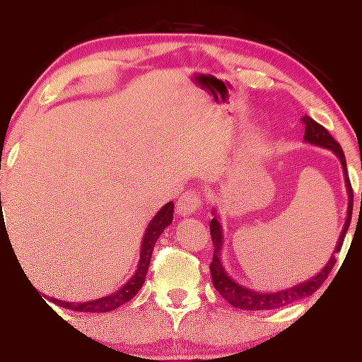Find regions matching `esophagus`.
<instances>
[{"label":"esophagus","mask_w":362,"mask_h":362,"mask_svg":"<svg viewBox=\"0 0 362 362\" xmlns=\"http://www.w3.org/2000/svg\"><path fill=\"white\" fill-rule=\"evenodd\" d=\"M177 213L182 216H189L192 213H198L203 208V198H201V192L196 189L186 191L185 194L180 196L177 199Z\"/></svg>","instance_id":"34e87169"}]
</instances>
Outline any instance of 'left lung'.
Segmentation results:
<instances>
[{"mask_svg":"<svg viewBox=\"0 0 362 362\" xmlns=\"http://www.w3.org/2000/svg\"><path fill=\"white\" fill-rule=\"evenodd\" d=\"M301 121H303V124L306 126V129H304V141H308V143H311V144H316V146L331 149V151L341 159L342 170H344L347 192H349V208H347L346 224H344V228H342V233L339 236V241H337L334 255L331 256L329 262L322 267V271L317 276H314L313 279H308L306 283L294 286V288L278 291V293H256V291L243 288V286L234 283V281L229 278L226 273H224L221 259H219V250H221V244H223V231H221V226H219V223H218V218L214 216L209 223L211 239H213V246H214L213 261H211V264H209L211 278H213V284H214L216 291H218V293L221 294L223 298L226 299V301L234 308L246 309V311H264V309L267 311V309H278V308L288 306V304L299 301V299L309 298V296L316 293V291L321 288L322 284H325V281L327 279V276H329L332 267H334V264H336V255L341 251L342 241H344L347 229H349L351 216H353V186H351L349 175H347L346 158H344V153H342L341 144L337 143L334 138H332L331 133L325 128V126L316 123V121H314L313 118H309V116H304Z\"/></svg>","mask_w":362,"mask_h":362,"instance_id":"8db88e82","label":"left lung"}]
</instances>
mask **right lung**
<instances>
[{
    "label": "right lung",
    "instance_id": "1",
    "mask_svg": "<svg viewBox=\"0 0 362 362\" xmlns=\"http://www.w3.org/2000/svg\"><path fill=\"white\" fill-rule=\"evenodd\" d=\"M173 211H175V204L173 203L164 204L163 208L159 209V213L154 216L153 221L149 223L146 234H144V239H143V246H141L138 269H136L133 278H131L123 288L116 291L115 294L105 296V298L96 299V301H89V303H66V301H58V299L54 298H51L49 301L54 303L56 306L71 309V311L107 313V311H112V309L123 306V304L128 303L129 299H133L134 296L138 294L141 286L144 284V279H146V273H148L149 262H151L154 244H156L158 238L161 236L164 229L173 223Z\"/></svg>",
    "mask_w": 362,
    "mask_h": 362
}]
</instances>
